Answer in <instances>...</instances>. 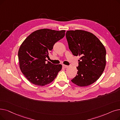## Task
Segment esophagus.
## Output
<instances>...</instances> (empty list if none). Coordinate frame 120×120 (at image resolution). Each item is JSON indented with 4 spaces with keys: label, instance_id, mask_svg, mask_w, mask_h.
<instances>
[{
    "label": "esophagus",
    "instance_id": "esophagus-1",
    "mask_svg": "<svg viewBox=\"0 0 120 120\" xmlns=\"http://www.w3.org/2000/svg\"><path fill=\"white\" fill-rule=\"evenodd\" d=\"M62 66H63V68H68L69 67V66H67V65H62Z\"/></svg>",
    "mask_w": 120,
    "mask_h": 120
}]
</instances>
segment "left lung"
<instances>
[{"instance_id": "left-lung-1", "label": "left lung", "mask_w": 120, "mask_h": 120, "mask_svg": "<svg viewBox=\"0 0 120 120\" xmlns=\"http://www.w3.org/2000/svg\"><path fill=\"white\" fill-rule=\"evenodd\" d=\"M66 37L72 54L80 56L77 75L71 81L80 87L89 86L102 75L106 65V49L96 36L82 30L67 31Z\"/></svg>"}]
</instances>
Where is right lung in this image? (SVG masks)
<instances>
[{"label": "right lung", "mask_w": 120, "mask_h": 120, "mask_svg": "<svg viewBox=\"0 0 120 120\" xmlns=\"http://www.w3.org/2000/svg\"><path fill=\"white\" fill-rule=\"evenodd\" d=\"M65 30L49 29L37 30L25 39L18 51L20 71L27 79L36 85L49 84L62 69L61 64L48 61L49 52L54 45L65 36Z\"/></svg>", "instance_id": "obj_1"}]
</instances>
